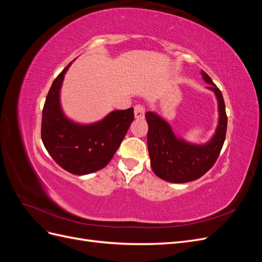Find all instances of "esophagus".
I'll list each match as a JSON object with an SVG mask.
<instances>
[{"label": "esophagus", "mask_w": 262, "mask_h": 262, "mask_svg": "<svg viewBox=\"0 0 262 262\" xmlns=\"http://www.w3.org/2000/svg\"><path fill=\"white\" fill-rule=\"evenodd\" d=\"M145 114V107L143 105H137L134 107V116L137 119H143Z\"/></svg>", "instance_id": "34e87169"}]
</instances>
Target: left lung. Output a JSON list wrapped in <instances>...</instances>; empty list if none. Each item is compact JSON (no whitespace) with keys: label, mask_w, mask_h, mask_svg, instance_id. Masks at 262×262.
<instances>
[{"label":"left lung","mask_w":262,"mask_h":262,"mask_svg":"<svg viewBox=\"0 0 262 262\" xmlns=\"http://www.w3.org/2000/svg\"><path fill=\"white\" fill-rule=\"evenodd\" d=\"M201 75L205 82L211 84L208 89L215 93L219 101V125L209 143L204 145L187 143L173 134L163 118L150 112L145 114L148 124L147 148L150 167L157 177L166 181L182 184L202 177L215 164L223 147L227 129L223 95L204 71H201Z\"/></svg>","instance_id":"1"}]
</instances>
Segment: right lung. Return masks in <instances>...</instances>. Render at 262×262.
<instances>
[{"label":"right lung","instance_id":"1","mask_svg":"<svg viewBox=\"0 0 262 262\" xmlns=\"http://www.w3.org/2000/svg\"><path fill=\"white\" fill-rule=\"evenodd\" d=\"M72 63V62H71ZM71 63L53 81L42 109L41 139L59 166L74 175L97 171L112 161L134 119L133 108L110 113L93 124H77L63 115L60 90Z\"/></svg>","mask_w":262,"mask_h":262}]
</instances>
